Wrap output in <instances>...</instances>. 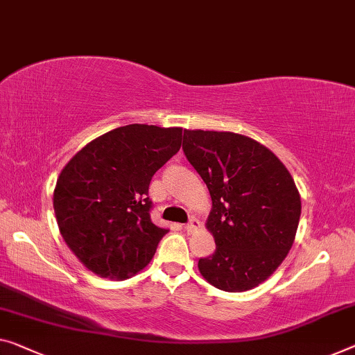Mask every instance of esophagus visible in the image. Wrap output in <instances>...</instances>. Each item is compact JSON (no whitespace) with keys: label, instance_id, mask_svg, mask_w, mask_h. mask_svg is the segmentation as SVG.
Masks as SVG:
<instances>
[{"label":"esophagus","instance_id":"34e87169","mask_svg":"<svg viewBox=\"0 0 355 355\" xmlns=\"http://www.w3.org/2000/svg\"><path fill=\"white\" fill-rule=\"evenodd\" d=\"M185 230H187L189 233H192L193 230H196V228H200V222L195 219V217H192V219L189 220V223H185Z\"/></svg>","mask_w":355,"mask_h":355}]
</instances>
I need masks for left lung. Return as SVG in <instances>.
I'll use <instances>...</instances> for the list:
<instances>
[{
	"instance_id": "1",
	"label": "left lung",
	"mask_w": 355,
	"mask_h": 355,
	"mask_svg": "<svg viewBox=\"0 0 355 355\" xmlns=\"http://www.w3.org/2000/svg\"><path fill=\"white\" fill-rule=\"evenodd\" d=\"M184 154L212 200L206 227L216 241L201 276L225 292L257 287L287 257L302 214L291 173L263 144L232 132L184 130Z\"/></svg>"
}]
</instances>
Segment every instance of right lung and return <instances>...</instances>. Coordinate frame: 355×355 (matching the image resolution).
I'll return each mask as SVG.
<instances>
[{"mask_svg":"<svg viewBox=\"0 0 355 355\" xmlns=\"http://www.w3.org/2000/svg\"><path fill=\"white\" fill-rule=\"evenodd\" d=\"M182 128L132 123L83 147L53 190L60 233L85 268L127 279L149 263L168 233L150 220L149 184L181 149Z\"/></svg>","mask_w":355,"mask_h":355,"instance_id":"1","label":"right lung"}]
</instances>
